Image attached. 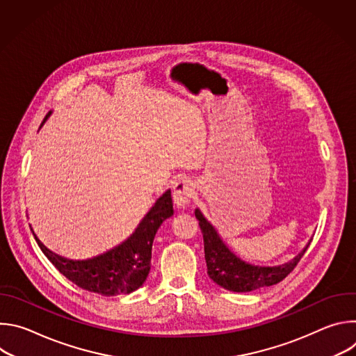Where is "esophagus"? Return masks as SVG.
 <instances>
[{"instance_id":"obj_1","label":"esophagus","mask_w":356,"mask_h":356,"mask_svg":"<svg viewBox=\"0 0 356 356\" xmlns=\"http://www.w3.org/2000/svg\"><path fill=\"white\" fill-rule=\"evenodd\" d=\"M193 184L188 180H179L173 186V201L176 207L184 209L188 206V202L193 197Z\"/></svg>"}]
</instances>
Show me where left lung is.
Listing matches in <instances>:
<instances>
[{
	"instance_id": "8db88e82",
	"label": "left lung",
	"mask_w": 356,
	"mask_h": 356,
	"mask_svg": "<svg viewBox=\"0 0 356 356\" xmlns=\"http://www.w3.org/2000/svg\"><path fill=\"white\" fill-rule=\"evenodd\" d=\"M194 214L198 220L202 239H204L207 273L211 280L229 291L245 293L277 284L297 266L298 261L310 245L309 242L294 259L284 265L257 266L238 258L198 209H195Z\"/></svg>"
}]
</instances>
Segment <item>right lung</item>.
<instances>
[{
  "instance_id": "obj_1",
  "label": "right lung",
  "mask_w": 356,
  "mask_h": 356,
  "mask_svg": "<svg viewBox=\"0 0 356 356\" xmlns=\"http://www.w3.org/2000/svg\"><path fill=\"white\" fill-rule=\"evenodd\" d=\"M50 114L44 117L43 122ZM172 216L173 201L170 190H168L128 239L103 255L86 261H73L58 255L39 241L32 228L31 231L44 257L76 286L101 296H118L132 293L143 284L150 270L152 243L162 222Z\"/></svg>"
}]
</instances>
